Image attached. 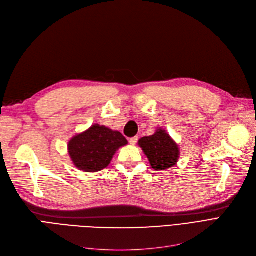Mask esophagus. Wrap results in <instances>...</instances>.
<instances>
[{
	"label": "esophagus",
	"mask_w": 256,
	"mask_h": 256,
	"mask_svg": "<svg viewBox=\"0 0 256 256\" xmlns=\"http://www.w3.org/2000/svg\"><path fill=\"white\" fill-rule=\"evenodd\" d=\"M137 142H138V137H134V138L130 139V145H136Z\"/></svg>",
	"instance_id": "34e87169"
}]
</instances>
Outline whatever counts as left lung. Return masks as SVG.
Here are the masks:
<instances>
[{
	"mask_svg": "<svg viewBox=\"0 0 256 256\" xmlns=\"http://www.w3.org/2000/svg\"><path fill=\"white\" fill-rule=\"evenodd\" d=\"M138 144L156 171L173 167L180 158L178 145L162 128H158L154 135L141 138Z\"/></svg>",
	"mask_w": 256,
	"mask_h": 256,
	"instance_id": "left-lung-1",
	"label": "left lung"
}]
</instances>
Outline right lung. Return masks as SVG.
Here are the masks:
<instances>
[{"mask_svg": "<svg viewBox=\"0 0 256 256\" xmlns=\"http://www.w3.org/2000/svg\"><path fill=\"white\" fill-rule=\"evenodd\" d=\"M128 140L122 134L100 124L78 134L68 142V154L74 166L84 172H98L109 166L113 156Z\"/></svg>", "mask_w": 256, "mask_h": 256, "instance_id": "1", "label": "right lung"}]
</instances>
